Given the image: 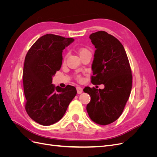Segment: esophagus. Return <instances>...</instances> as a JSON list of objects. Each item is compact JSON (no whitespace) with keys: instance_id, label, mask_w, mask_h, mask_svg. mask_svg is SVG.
<instances>
[{"instance_id":"esophagus-1","label":"esophagus","mask_w":157,"mask_h":157,"mask_svg":"<svg viewBox=\"0 0 157 157\" xmlns=\"http://www.w3.org/2000/svg\"><path fill=\"white\" fill-rule=\"evenodd\" d=\"M77 94H80L83 92V90H82V88L81 87L77 86Z\"/></svg>"}]
</instances>
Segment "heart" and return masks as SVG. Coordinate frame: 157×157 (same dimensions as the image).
I'll use <instances>...</instances> for the list:
<instances>
[{
	"mask_svg": "<svg viewBox=\"0 0 157 157\" xmlns=\"http://www.w3.org/2000/svg\"><path fill=\"white\" fill-rule=\"evenodd\" d=\"M88 52H90V51H89L88 49L84 48H80V49L78 50V54H79L80 56H82V55H84V54H86V53H88ZM66 57H67V56L65 57L64 60L65 59ZM76 78H77V80H78V81H81V80H82V77H81V76H80V75H77V77H76Z\"/></svg>",
	"mask_w": 157,
	"mask_h": 157,
	"instance_id": "1",
	"label": "heart"
}]
</instances>
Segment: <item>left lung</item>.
<instances>
[{
    "mask_svg": "<svg viewBox=\"0 0 157 157\" xmlns=\"http://www.w3.org/2000/svg\"><path fill=\"white\" fill-rule=\"evenodd\" d=\"M96 48L92 65L94 84H104L103 89L85 87L91 100L86 106L94 122L107 125L117 120L130 97L132 75L124 46L117 38L105 31L90 35Z\"/></svg>",
    "mask_w": 157,
    "mask_h": 157,
    "instance_id": "obj_1",
    "label": "left lung"
}]
</instances>
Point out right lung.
Returning <instances> with one entry per match:
<instances>
[{
  "mask_svg": "<svg viewBox=\"0 0 157 157\" xmlns=\"http://www.w3.org/2000/svg\"><path fill=\"white\" fill-rule=\"evenodd\" d=\"M73 41L72 38L46 34L26 54L23 72L25 108L28 115L41 125L59 121L77 94L73 86L63 88L52 84V77L61 67L63 50Z\"/></svg>",
  "mask_w": 157,
  "mask_h": 157,
  "instance_id": "right-lung-1",
  "label": "right lung"
}]
</instances>
